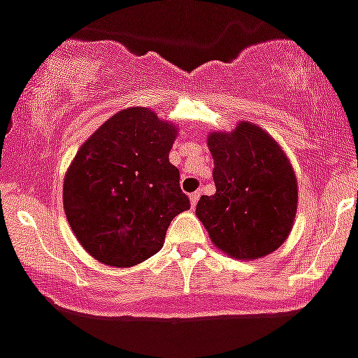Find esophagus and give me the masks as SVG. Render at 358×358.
Listing matches in <instances>:
<instances>
[{
	"instance_id": "1",
	"label": "esophagus",
	"mask_w": 358,
	"mask_h": 358,
	"mask_svg": "<svg viewBox=\"0 0 358 358\" xmlns=\"http://www.w3.org/2000/svg\"><path fill=\"white\" fill-rule=\"evenodd\" d=\"M189 198H191V206L194 207L198 203V200H200V191H194V193L191 194V196H189Z\"/></svg>"
}]
</instances>
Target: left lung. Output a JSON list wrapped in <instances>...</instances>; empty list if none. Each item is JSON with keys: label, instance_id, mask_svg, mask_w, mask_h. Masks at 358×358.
Wrapping results in <instances>:
<instances>
[{"label": "left lung", "instance_id": "1", "mask_svg": "<svg viewBox=\"0 0 358 358\" xmlns=\"http://www.w3.org/2000/svg\"><path fill=\"white\" fill-rule=\"evenodd\" d=\"M216 193L198 200L196 216L213 244L238 260L266 257L284 244L295 220L299 189L287 156L264 129L242 122L211 133Z\"/></svg>", "mask_w": 358, "mask_h": 358}]
</instances>
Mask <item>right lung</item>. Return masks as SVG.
Masks as SVG:
<instances>
[{
    "label": "right lung",
    "instance_id": "1",
    "mask_svg": "<svg viewBox=\"0 0 358 358\" xmlns=\"http://www.w3.org/2000/svg\"><path fill=\"white\" fill-rule=\"evenodd\" d=\"M176 129L145 107L120 110L74 156L63 207L80 244L107 266L156 255L167 227L189 209L180 171L169 162Z\"/></svg>",
    "mask_w": 358,
    "mask_h": 358
}]
</instances>
